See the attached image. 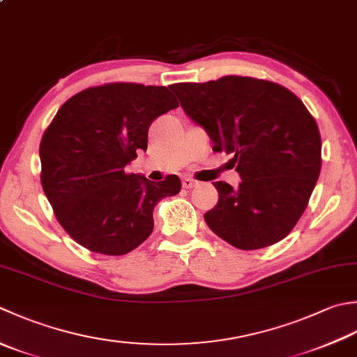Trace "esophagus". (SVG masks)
I'll use <instances>...</instances> for the list:
<instances>
[{"instance_id": "34e87169", "label": "esophagus", "mask_w": 357, "mask_h": 357, "mask_svg": "<svg viewBox=\"0 0 357 357\" xmlns=\"http://www.w3.org/2000/svg\"><path fill=\"white\" fill-rule=\"evenodd\" d=\"M197 185H198V181H195L192 178H184L183 179V187L184 188H193V187H197Z\"/></svg>"}]
</instances>
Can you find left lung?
<instances>
[{
  "instance_id": "1",
  "label": "left lung",
  "mask_w": 357,
  "mask_h": 357,
  "mask_svg": "<svg viewBox=\"0 0 357 357\" xmlns=\"http://www.w3.org/2000/svg\"><path fill=\"white\" fill-rule=\"evenodd\" d=\"M170 89L213 151L234 155L241 183H213L218 204L204 215L212 232L243 250L268 248L303 215L322 167L319 127L298 97L274 82L226 75Z\"/></svg>"
}]
</instances>
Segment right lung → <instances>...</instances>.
<instances>
[{
	"instance_id": "right-lung-1",
	"label": "right lung",
	"mask_w": 357,
	"mask_h": 357,
	"mask_svg": "<svg viewBox=\"0 0 357 357\" xmlns=\"http://www.w3.org/2000/svg\"><path fill=\"white\" fill-rule=\"evenodd\" d=\"M178 107L169 88L141 83L93 86L61 105L41 137V185L80 246L123 255L149 238L153 208L179 193L181 179L151 183L125 165L146 150L153 121Z\"/></svg>"
}]
</instances>
